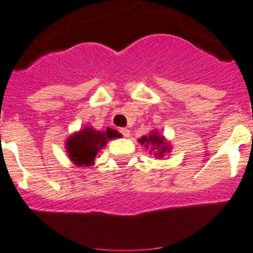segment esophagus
Returning <instances> with one entry per match:
<instances>
[{"instance_id":"esophagus-1","label":"esophagus","mask_w":253,"mask_h":253,"mask_svg":"<svg viewBox=\"0 0 253 253\" xmlns=\"http://www.w3.org/2000/svg\"><path fill=\"white\" fill-rule=\"evenodd\" d=\"M120 132L124 134L125 137H129V134H131V131H129L128 128H121V129H120Z\"/></svg>"}]
</instances>
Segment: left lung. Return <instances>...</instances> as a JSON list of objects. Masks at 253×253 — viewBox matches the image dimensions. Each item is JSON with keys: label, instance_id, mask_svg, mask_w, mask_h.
Returning <instances> with one entry per match:
<instances>
[{"label": "left lung", "instance_id": "left-lung-1", "mask_svg": "<svg viewBox=\"0 0 253 253\" xmlns=\"http://www.w3.org/2000/svg\"><path fill=\"white\" fill-rule=\"evenodd\" d=\"M138 142L145 146L146 148H148L150 153H153L159 159L164 157L166 153L171 151V146L169 145V142L156 129H153L148 136H143L142 138H140Z\"/></svg>", "mask_w": 253, "mask_h": 253}]
</instances>
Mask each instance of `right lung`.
<instances>
[{"label": "right lung", "instance_id": "obj_1", "mask_svg": "<svg viewBox=\"0 0 253 253\" xmlns=\"http://www.w3.org/2000/svg\"><path fill=\"white\" fill-rule=\"evenodd\" d=\"M120 136L121 133L110 127L106 131H96L92 127H84L67 138L66 151L71 161L77 166H92L98 151L102 150L108 141Z\"/></svg>", "mask_w": 253, "mask_h": 253}]
</instances>
